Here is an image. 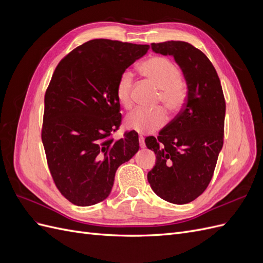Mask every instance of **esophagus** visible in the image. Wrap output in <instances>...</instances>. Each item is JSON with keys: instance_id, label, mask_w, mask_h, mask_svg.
I'll return each mask as SVG.
<instances>
[{"instance_id": "esophagus-1", "label": "esophagus", "mask_w": 263, "mask_h": 263, "mask_svg": "<svg viewBox=\"0 0 263 263\" xmlns=\"http://www.w3.org/2000/svg\"><path fill=\"white\" fill-rule=\"evenodd\" d=\"M139 146L141 148H145L146 147V144H145V139L142 136H139Z\"/></svg>"}]
</instances>
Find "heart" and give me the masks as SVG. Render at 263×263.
I'll return each mask as SVG.
<instances>
[{"label":"heart","instance_id":"obj_1","mask_svg":"<svg viewBox=\"0 0 263 263\" xmlns=\"http://www.w3.org/2000/svg\"><path fill=\"white\" fill-rule=\"evenodd\" d=\"M141 73L159 87L158 101L170 112H178L185 104L187 99V86L181 80L179 67L165 57H151L141 63ZM133 82L134 76L126 70L119 76L115 86V94L118 102L125 108L133 105ZM166 114L161 107L153 109L137 108L126 118L128 128L140 133L150 134L157 132L166 123Z\"/></svg>","mask_w":263,"mask_h":263}]
</instances>
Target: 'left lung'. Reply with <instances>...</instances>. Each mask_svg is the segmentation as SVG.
Returning <instances> with one entry per match:
<instances>
[{
    "label": "left lung",
    "mask_w": 263,
    "mask_h": 263,
    "mask_svg": "<svg viewBox=\"0 0 263 263\" xmlns=\"http://www.w3.org/2000/svg\"><path fill=\"white\" fill-rule=\"evenodd\" d=\"M151 48L173 55L184 74L187 99L157 138L145 139L157 159L147 179L162 200L187 204L209 186L224 144V93L212 62L193 45L170 41L153 43Z\"/></svg>",
    "instance_id": "8db88e82"
}]
</instances>
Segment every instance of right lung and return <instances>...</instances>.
I'll use <instances>...</instances> for the list:
<instances>
[{
    "mask_svg": "<svg viewBox=\"0 0 263 263\" xmlns=\"http://www.w3.org/2000/svg\"><path fill=\"white\" fill-rule=\"evenodd\" d=\"M148 50L149 45L93 39L54 69L45 94L42 140L55 186L74 205L105 200L117 168L139 149L135 130L114 140L122 124L115 86Z\"/></svg>",
    "mask_w": 263,
    "mask_h": 263,
    "instance_id": "right-lung-1",
    "label": "right lung"
}]
</instances>
